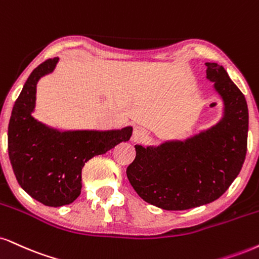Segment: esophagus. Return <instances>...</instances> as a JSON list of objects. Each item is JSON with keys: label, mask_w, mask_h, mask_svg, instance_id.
<instances>
[{"label": "esophagus", "mask_w": 259, "mask_h": 259, "mask_svg": "<svg viewBox=\"0 0 259 259\" xmlns=\"http://www.w3.org/2000/svg\"><path fill=\"white\" fill-rule=\"evenodd\" d=\"M133 138H134V141H136V142L146 141V140L148 139V133H147V130L143 129L142 126H136L135 129H134Z\"/></svg>", "instance_id": "34e87169"}]
</instances>
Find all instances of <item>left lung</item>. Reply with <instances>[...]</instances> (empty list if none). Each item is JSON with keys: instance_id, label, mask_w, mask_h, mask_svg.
I'll return each instance as SVG.
<instances>
[{"instance_id": "1", "label": "left lung", "mask_w": 259, "mask_h": 259, "mask_svg": "<svg viewBox=\"0 0 259 259\" xmlns=\"http://www.w3.org/2000/svg\"><path fill=\"white\" fill-rule=\"evenodd\" d=\"M206 78L222 100V118L185 140L136 145L126 176L148 204L188 210L219 199L239 175L247 151L248 108L223 66L206 62Z\"/></svg>"}]
</instances>
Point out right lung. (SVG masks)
<instances>
[{
    "label": "right lung",
    "instance_id": "right-lung-1",
    "mask_svg": "<svg viewBox=\"0 0 259 259\" xmlns=\"http://www.w3.org/2000/svg\"><path fill=\"white\" fill-rule=\"evenodd\" d=\"M58 61L59 58L48 59L31 72L8 125V154L18 183L35 200L53 207L68 205L79 197L87 161L129 141L133 134L132 126L60 132L37 120L32 116L37 83L54 71Z\"/></svg>",
    "mask_w": 259,
    "mask_h": 259
}]
</instances>
